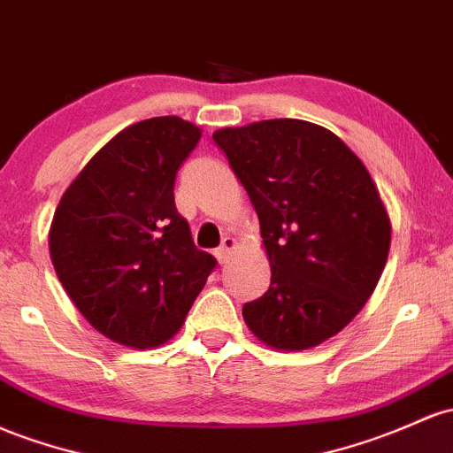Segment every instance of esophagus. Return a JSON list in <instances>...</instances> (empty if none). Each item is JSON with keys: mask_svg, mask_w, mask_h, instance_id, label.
Instances as JSON below:
<instances>
[{"mask_svg": "<svg viewBox=\"0 0 453 453\" xmlns=\"http://www.w3.org/2000/svg\"><path fill=\"white\" fill-rule=\"evenodd\" d=\"M238 247V242H236V238H232V236H226L221 241V247H219V251H217V257H219V262H227V257L232 256V251H234Z\"/></svg>", "mask_w": 453, "mask_h": 453, "instance_id": "1", "label": "esophagus"}]
</instances>
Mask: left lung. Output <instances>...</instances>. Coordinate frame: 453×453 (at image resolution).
<instances>
[{
    "mask_svg": "<svg viewBox=\"0 0 453 453\" xmlns=\"http://www.w3.org/2000/svg\"><path fill=\"white\" fill-rule=\"evenodd\" d=\"M226 152L260 219L271 286L245 303L253 335L305 350L365 305L389 256L391 223L370 172L325 127L277 118L221 128Z\"/></svg>",
    "mask_w": 453,
    "mask_h": 453,
    "instance_id": "obj_1",
    "label": "left lung"
}]
</instances>
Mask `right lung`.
<instances>
[{"instance_id": "add662e5", "label": "right lung", "mask_w": 453, "mask_h": 453, "mask_svg": "<svg viewBox=\"0 0 453 453\" xmlns=\"http://www.w3.org/2000/svg\"><path fill=\"white\" fill-rule=\"evenodd\" d=\"M200 137L178 116L131 124L89 158L53 215L49 251L64 290L122 346L176 335L217 265L173 202L178 167Z\"/></svg>"}]
</instances>
